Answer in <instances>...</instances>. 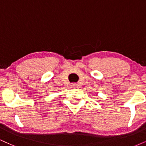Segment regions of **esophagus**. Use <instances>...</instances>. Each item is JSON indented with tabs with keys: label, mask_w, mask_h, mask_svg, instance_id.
Listing matches in <instances>:
<instances>
[{
	"label": "esophagus",
	"mask_w": 146,
	"mask_h": 146,
	"mask_svg": "<svg viewBox=\"0 0 146 146\" xmlns=\"http://www.w3.org/2000/svg\"><path fill=\"white\" fill-rule=\"evenodd\" d=\"M71 86H72V87H76V86H77V84H75V83H73V84L71 85Z\"/></svg>",
	"instance_id": "esophagus-1"
}]
</instances>
